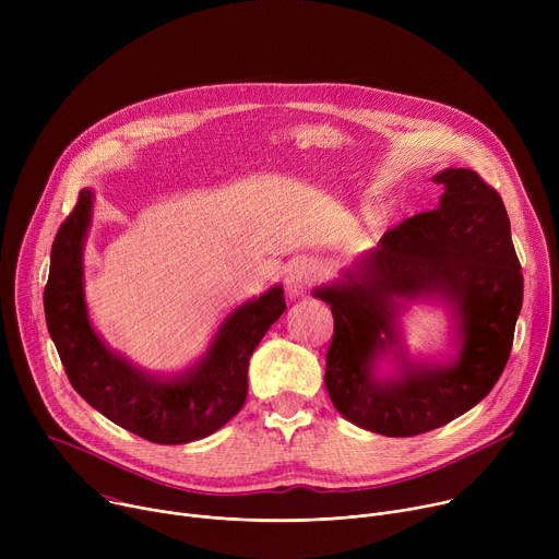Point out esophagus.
Masks as SVG:
<instances>
[{
  "mask_svg": "<svg viewBox=\"0 0 559 559\" xmlns=\"http://www.w3.org/2000/svg\"><path fill=\"white\" fill-rule=\"evenodd\" d=\"M316 276H318V270L309 261H300V263L292 265L287 272V278H285L289 296H302L313 285Z\"/></svg>",
  "mask_w": 559,
  "mask_h": 559,
  "instance_id": "1",
  "label": "esophagus"
}]
</instances>
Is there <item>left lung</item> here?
I'll use <instances>...</instances> for the list:
<instances>
[{"instance_id": "obj_1", "label": "left lung", "mask_w": 559, "mask_h": 559, "mask_svg": "<svg viewBox=\"0 0 559 559\" xmlns=\"http://www.w3.org/2000/svg\"><path fill=\"white\" fill-rule=\"evenodd\" d=\"M433 181L444 188L436 210L389 229L341 278L311 292L334 313L325 371L334 407L389 438L438 429L480 403L507 367L522 309L524 281L500 194L466 168ZM418 301L448 309L451 359L408 356L402 316Z\"/></svg>"}]
</instances>
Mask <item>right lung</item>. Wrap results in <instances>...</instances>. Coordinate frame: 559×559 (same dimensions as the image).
<instances>
[{"instance_id":"1","label":"right lung","mask_w":559,"mask_h":559,"mask_svg":"<svg viewBox=\"0 0 559 559\" xmlns=\"http://www.w3.org/2000/svg\"><path fill=\"white\" fill-rule=\"evenodd\" d=\"M95 190L84 188L59 227L44 289L46 325L70 384L115 425L156 444H186L218 431L248 397V365L285 311L283 285L238 305L183 371L158 376L110 349L93 328L84 248Z\"/></svg>"}]
</instances>
